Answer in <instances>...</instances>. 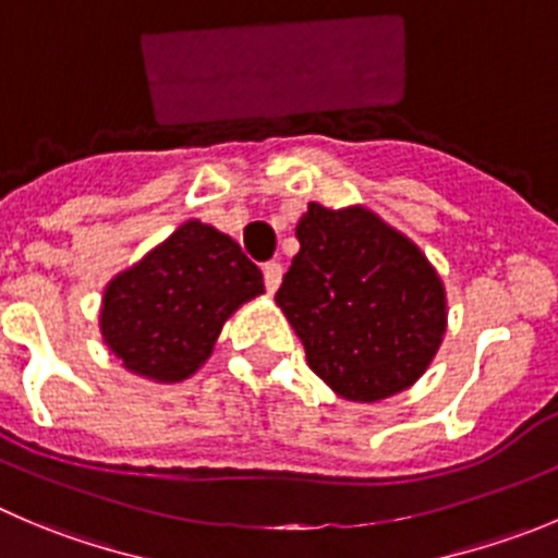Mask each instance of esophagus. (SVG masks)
<instances>
[{
  "label": "esophagus",
  "mask_w": 558,
  "mask_h": 558,
  "mask_svg": "<svg viewBox=\"0 0 558 558\" xmlns=\"http://www.w3.org/2000/svg\"><path fill=\"white\" fill-rule=\"evenodd\" d=\"M265 290L268 293H276L279 290V284H282V276H284V268L279 263H268L265 265Z\"/></svg>",
  "instance_id": "esophagus-1"
}]
</instances>
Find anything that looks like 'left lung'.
Returning <instances> with one entry per match:
<instances>
[{
  "label": "left lung",
  "instance_id": "obj_1",
  "mask_svg": "<svg viewBox=\"0 0 558 558\" xmlns=\"http://www.w3.org/2000/svg\"><path fill=\"white\" fill-rule=\"evenodd\" d=\"M276 293L312 373L342 400L411 389L447 333V288L422 248L367 205H306Z\"/></svg>",
  "mask_w": 558,
  "mask_h": 558
}]
</instances>
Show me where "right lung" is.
Returning a JSON list of instances; mask_svg holds the SVG:
<instances>
[{
    "label": "right lung",
    "instance_id": "add662e5",
    "mask_svg": "<svg viewBox=\"0 0 558 558\" xmlns=\"http://www.w3.org/2000/svg\"><path fill=\"white\" fill-rule=\"evenodd\" d=\"M265 293L235 241L189 219L106 284L98 328L131 375L180 384L203 367L225 323Z\"/></svg>",
    "mask_w": 558,
    "mask_h": 558
}]
</instances>
